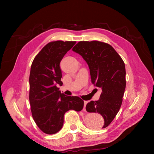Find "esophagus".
Masks as SVG:
<instances>
[{
    "mask_svg": "<svg viewBox=\"0 0 154 154\" xmlns=\"http://www.w3.org/2000/svg\"><path fill=\"white\" fill-rule=\"evenodd\" d=\"M88 101H84V107H83V110L84 111V112H86V109H85V106H86V105L87 104V103H88Z\"/></svg>",
    "mask_w": 154,
    "mask_h": 154,
    "instance_id": "obj_1",
    "label": "esophagus"
}]
</instances>
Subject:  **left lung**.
I'll use <instances>...</instances> for the list:
<instances>
[{
    "instance_id": "8db88e82",
    "label": "left lung",
    "mask_w": 154,
    "mask_h": 154,
    "mask_svg": "<svg viewBox=\"0 0 154 154\" xmlns=\"http://www.w3.org/2000/svg\"><path fill=\"white\" fill-rule=\"evenodd\" d=\"M72 51L80 54L87 63L92 84L101 88L99 100L88 103L86 110L100 114L104 123L97 127L106 128L122 104L126 87L125 63L110 44L103 42L80 41Z\"/></svg>"
}]
</instances>
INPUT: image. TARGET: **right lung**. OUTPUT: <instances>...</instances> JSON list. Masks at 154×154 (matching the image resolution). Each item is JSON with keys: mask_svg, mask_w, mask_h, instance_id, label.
Here are the masks:
<instances>
[{"mask_svg": "<svg viewBox=\"0 0 154 154\" xmlns=\"http://www.w3.org/2000/svg\"><path fill=\"white\" fill-rule=\"evenodd\" d=\"M75 41H53L36 54L31 64L29 99L32 118L44 133L54 134L63 125V116L69 110L81 111L84 102L80 97L61 93L60 63Z\"/></svg>", "mask_w": 154, "mask_h": 154, "instance_id": "add662e5", "label": "right lung"}]
</instances>
